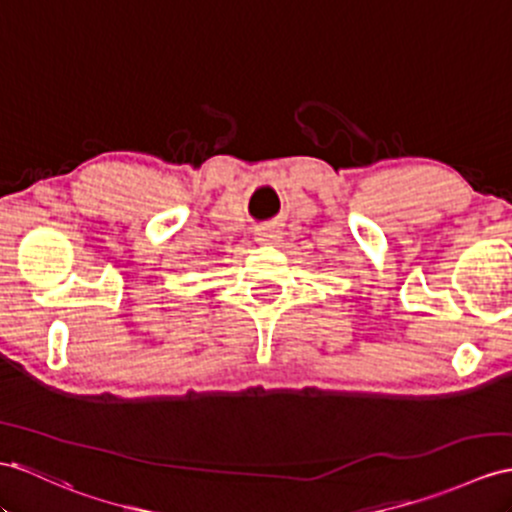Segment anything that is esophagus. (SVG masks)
Here are the masks:
<instances>
[{
  "label": "esophagus",
  "instance_id": "esophagus-1",
  "mask_svg": "<svg viewBox=\"0 0 512 512\" xmlns=\"http://www.w3.org/2000/svg\"><path fill=\"white\" fill-rule=\"evenodd\" d=\"M256 241H258V243H265V245H273L276 241H280V230L271 228V226L260 228L258 234H256Z\"/></svg>",
  "mask_w": 512,
  "mask_h": 512
}]
</instances>
